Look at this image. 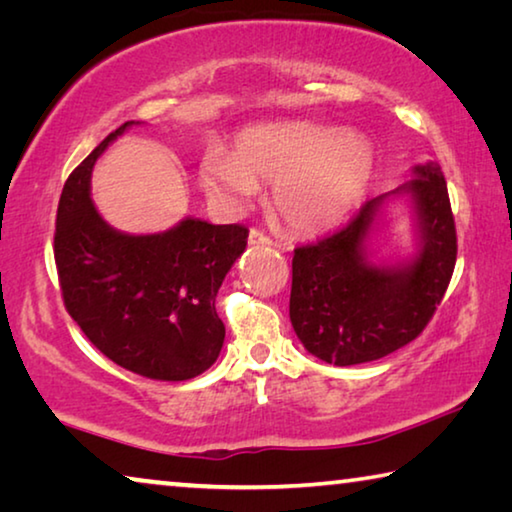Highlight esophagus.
I'll return each mask as SVG.
<instances>
[{
	"label": "esophagus",
	"mask_w": 512,
	"mask_h": 512,
	"mask_svg": "<svg viewBox=\"0 0 512 512\" xmlns=\"http://www.w3.org/2000/svg\"><path fill=\"white\" fill-rule=\"evenodd\" d=\"M248 244H250V246H271V239H268L262 230H257V228H250Z\"/></svg>",
	"instance_id": "obj_1"
}]
</instances>
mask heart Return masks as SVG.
I'll use <instances>...</instances> for the list:
<instances>
[{
    "label": "heart",
    "mask_w": 512,
    "mask_h": 512,
    "mask_svg": "<svg viewBox=\"0 0 512 512\" xmlns=\"http://www.w3.org/2000/svg\"><path fill=\"white\" fill-rule=\"evenodd\" d=\"M375 173L368 137L314 124L255 126L237 137L235 153L205 151L201 183L228 205L273 187V207L300 235L332 230L366 194Z\"/></svg>",
    "instance_id": "1"
}]
</instances>
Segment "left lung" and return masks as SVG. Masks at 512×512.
<instances>
[{
    "mask_svg": "<svg viewBox=\"0 0 512 512\" xmlns=\"http://www.w3.org/2000/svg\"><path fill=\"white\" fill-rule=\"evenodd\" d=\"M411 180L361 207L316 244L293 253L289 316L309 354L334 366L377 361L404 348L443 300L456 264V225L436 162L415 164ZM412 203L416 253L400 263H372L369 237L385 205Z\"/></svg>",
    "mask_w": 512,
    "mask_h": 512,
    "instance_id": "8db88e82",
    "label": "left lung"
}]
</instances>
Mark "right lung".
Segmentation results:
<instances>
[{"label": "right lung", "instance_id": "right-lung-1", "mask_svg": "<svg viewBox=\"0 0 512 512\" xmlns=\"http://www.w3.org/2000/svg\"><path fill=\"white\" fill-rule=\"evenodd\" d=\"M133 124L140 121L119 126L69 173L54 237L60 291L110 361L149 379L185 381L219 359L225 325L214 300L248 230L185 216L158 235H128L103 221L90 198L94 162Z\"/></svg>", "mask_w": 512, "mask_h": 512}]
</instances>
